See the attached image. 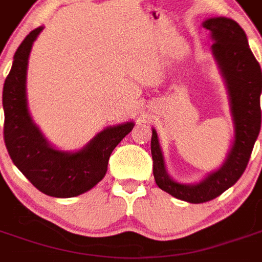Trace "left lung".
Masks as SVG:
<instances>
[{"mask_svg": "<svg viewBox=\"0 0 262 262\" xmlns=\"http://www.w3.org/2000/svg\"><path fill=\"white\" fill-rule=\"evenodd\" d=\"M203 28L210 32L212 54L227 90L233 143L223 164L217 170L195 184H182L168 174L163 150L156 129L151 135L153 174L160 189L177 199L189 203L212 201L233 187L246 170L261 129L259 97L262 91V73L258 61L248 46L246 32L236 20L214 16L203 20Z\"/></svg>", "mask_w": 262, "mask_h": 262, "instance_id": "obj_1", "label": "left lung"}]
</instances>
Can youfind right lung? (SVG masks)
<instances>
[{
    "mask_svg": "<svg viewBox=\"0 0 262 262\" xmlns=\"http://www.w3.org/2000/svg\"><path fill=\"white\" fill-rule=\"evenodd\" d=\"M42 31L39 26L20 43L4 82V140L14 164L40 192L54 198L78 196L105 177L111 153L130 133L135 122L108 126L75 151L54 147L32 119L26 97L29 54Z\"/></svg>",
    "mask_w": 262,
    "mask_h": 262,
    "instance_id": "obj_1",
    "label": "right lung"
}]
</instances>
